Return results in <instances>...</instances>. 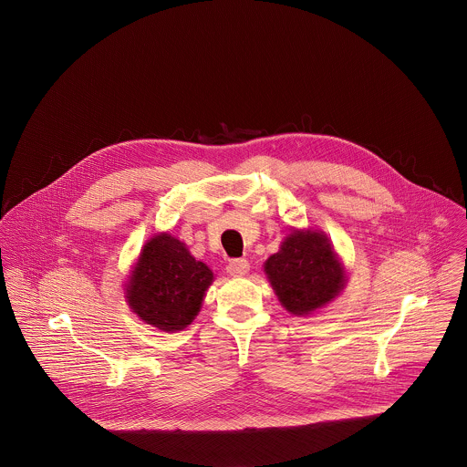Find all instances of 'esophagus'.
Wrapping results in <instances>:
<instances>
[{
  "mask_svg": "<svg viewBox=\"0 0 467 467\" xmlns=\"http://www.w3.org/2000/svg\"><path fill=\"white\" fill-rule=\"evenodd\" d=\"M250 271V263L246 259H234L228 265V273L234 276H243Z\"/></svg>",
  "mask_w": 467,
  "mask_h": 467,
  "instance_id": "esophagus-1",
  "label": "esophagus"
}]
</instances>
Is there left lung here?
I'll return each mask as SVG.
<instances>
[{
  "instance_id": "8db88e82",
  "label": "left lung",
  "mask_w": 467,
  "mask_h": 467,
  "mask_svg": "<svg viewBox=\"0 0 467 467\" xmlns=\"http://www.w3.org/2000/svg\"><path fill=\"white\" fill-rule=\"evenodd\" d=\"M267 280L282 307L295 317H309L339 296L347 269L322 230L293 228L280 250L265 263Z\"/></svg>"
}]
</instances>
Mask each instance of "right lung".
<instances>
[{
	"label": "right lung",
	"instance_id": "add662e5",
	"mask_svg": "<svg viewBox=\"0 0 467 467\" xmlns=\"http://www.w3.org/2000/svg\"><path fill=\"white\" fill-rule=\"evenodd\" d=\"M213 273L187 244L161 232L141 248L124 284L134 315L163 333L183 331L198 317Z\"/></svg>",
	"mask_w": 467,
	"mask_h": 467
}]
</instances>
